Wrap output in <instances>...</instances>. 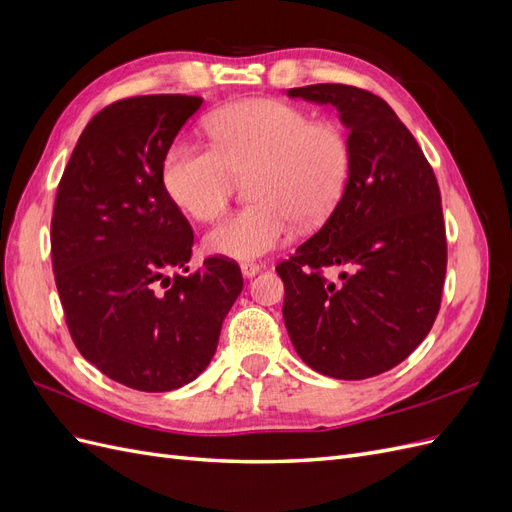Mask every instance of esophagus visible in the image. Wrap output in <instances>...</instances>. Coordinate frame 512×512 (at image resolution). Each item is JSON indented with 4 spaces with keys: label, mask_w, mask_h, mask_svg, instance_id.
I'll return each instance as SVG.
<instances>
[{
    "label": "esophagus",
    "mask_w": 512,
    "mask_h": 512,
    "mask_svg": "<svg viewBox=\"0 0 512 512\" xmlns=\"http://www.w3.org/2000/svg\"><path fill=\"white\" fill-rule=\"evenodd\" d=\"M262 267L256 265V262H241V273L243 277H254Z\"/></svg>",
    "instance_id": "1"
}]
</instances>
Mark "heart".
<instances>
[{"label":"heart","mask_w":512,"mask_h":512,"mask_svg":"<svg viewBox=\"0 0 512 512\" xmlns=\"http://www.w3.org/2000/svg\"><path fill=\"white\" fill-rule=\"evenodd\" d=\"M215 149L177 141L162 158V185L177 209L211 222L224 213L237 177L250 175L254 203L207 235V250L252 260L282 245L292 222L316 228L346 194L352 147L335 123L280 100H243L207 121Z\"/></svg>","instance_id":"1"}]
</instances>
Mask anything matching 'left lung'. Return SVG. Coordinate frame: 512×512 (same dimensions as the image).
I'll return each mask as SVG.
<instances>
[{"label": "left lung", "mask_w": 512, "mask_h": 512, "mask_svg": "<svg viewBox=\"0 0 512 512\" xmlns=\"http://www.w3.org/2000/svg\"><path fill=\"white\" fill-rule=\"evenodd\" d=\"M286 94L335 106L352 147L342 203L277 265L290 342L322 376L384 374L423 342L440 309L446 235L436 175L382 98L335 83ZM331 266L351 273L327 281L321 271Z\"/></svg>", "instance_id": "left-lung-1"}]
</instances>
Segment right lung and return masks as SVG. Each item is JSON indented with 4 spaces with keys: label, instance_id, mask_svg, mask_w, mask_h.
<instances>
[{
    "label": "right lung",
    "instance_id": "right-lung-1",
    "mask_svg": "<svg viewBox=\"0 0 512 512\" xmlns=\"http://www.w3.org/2000/svg\"><path fill=\"white\" fill-rule=\"evenodd\" d=\"M203 98L138 96L87 123L59 181L55 284L70 335L104 376L145 393L181 389L211 363L243 290L235 262L188 271L194 232L162 185V158Z\"/></svg>",
    "mask_w": 512,
    "mask_h": 512
}]
</instances>
